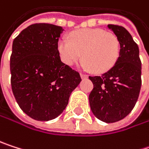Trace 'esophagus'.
I'll list each match as a JSON object with an SVG mask.
<instances>
[{"instance_id":"esophagus-1","label":"esophagus","mask_w":149,"mask_h":149,"mask_svg":"<svg viewBox=\"0 0 149 149\" xmlns=\"http://www.w3.org/2000/svg\"><path fill=\"white\" fill-rule=\"evenodd\" d=\"M80 77H81V79H86L88 78V75H86V74H85V73H80Z\"/></svg>"}]
</instances>
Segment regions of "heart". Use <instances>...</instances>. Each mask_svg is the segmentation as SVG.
I'll list each match as a JSON object with an SVG mask.
<instances>
[{
  "label": "heart",
  "mask_w": 149,
  "mask_h": 149,
  "mask_svg": "<svg viewBox=\"0 0 149 149\" xmlns=\"http://www.w3.org/2000/svg\"><path fill=\"white\" fill-rule=\"evenodd\" d=\"M57 50L62 61L71 66L82 59L86 69L103 73L113 67L120 56L118 37L100 29H82L70 34V40L60 38Z\"/></svg>",
  "instance_id": "1"
}]
</instances>
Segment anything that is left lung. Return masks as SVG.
Returning <instances> with one entry per match:
<instances>
[{
	"label": "left lung",
	"mask_w": 149,
	"mask_h": 149,
	"mask_svg": "<svg viewBox=\"0 0 149 149\" xmlns=\"http://www.w3.org/2000/svg\"><path fill=\"white\" fill-rule=\"evenodd\" d=\"M120 42L117 62L101 76L89 77L93 89L89 95L93 113L106 123L117 122L134 107L141 86V62L139 47L123 27L108 24Z\"/></svg>",
	"instance_id": "obj_1"
}]
</instances>
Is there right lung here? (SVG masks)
<instances>
[{
    "instance_id": "right-lung-1",
    "label": "right lung",
    "mask_w": 149,
    "mask_h": 149,
    "mask_svg": "<svg viewBox=\"0 0 149 149\" xmlns=\"http://www.w3.org/2000/svg\"><path fill=\"white\" fill-rule=\"evenodd\" d=\"M63 31L60 26L36 23L13 41L12 91L20 108L36 120L47 121L60 115L81 81L79 73L60 59L57 42Z\"/></svg>"
}]
</instances>
